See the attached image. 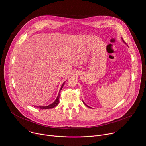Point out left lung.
Segmentation results:
<instances>
[{"instance_id":"obj_1","label":"left lung","mask_w":146,"mask_h":146,"mask_svg":"<svg viewBox=\"0 0 146 146\" xmlns=\"http://www.w3.org/2000/svg\"><path fill=\"white\" fill-rule=\"evenodd\" d=\"M122 41H123V42H124V41H123V39H122ZM82 102H83V101H82ZM83 103H84V104H85V105H86V106H87V107H88V108H90V107H89V106H87V105H86V103H84V102H83Z\"/></svg>"}]
</instances>
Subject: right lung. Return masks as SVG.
Returning a JSON list of instances; mask_svg holds the SVG:
<instances>
[{"label": "right lung", "mask_w": 146, "mask_h": 146, "mask_svg": "<svg viewBox=\"0 0 146 146\" xmlns=\"http://www.w3.org/2000/svg\"><path fill=\"white\" fill-rule=\"evenodd\" d=\"M65 82H64L63 83V84L62 85L61 88H60V90H59L58 95L56 99H55V100L52 103H51V105H48V106H37V108H39V109H52V108H55V106H56L58 105L59 102V94H60V91L62 90V88H63L64 85V84H65Z\"/></svg>", "instance_id": "1"}]
</instances>
